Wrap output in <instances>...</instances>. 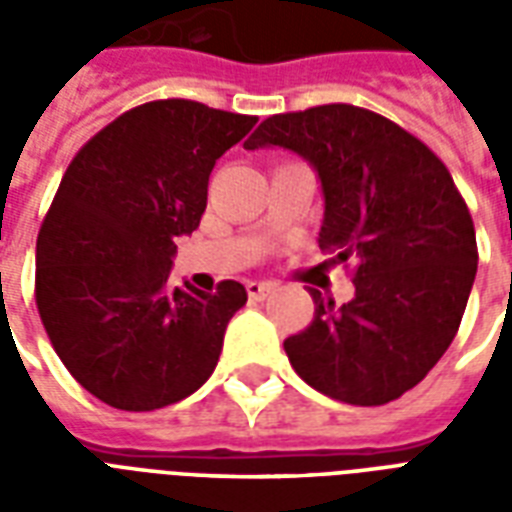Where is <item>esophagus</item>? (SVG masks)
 Wrapping results in <instances>:
<instances>
[{
    "label": "esophagus",
    "instance_id": "esophagus-1",
    "mask_svg": "<svg viewBox=\"0 0 512 512\" xmlns=\"http://www.w3.org/2000/svg\"><path fill=\"white\" fill-rule=\"evenodd\" d=\"M273 289H276V287H273L271 281H249L247 295L252 297V300H265V297L271 295Z\"/></svg>",
    "mask_w": 512,
    "mask_h": 512
}]
</instances>
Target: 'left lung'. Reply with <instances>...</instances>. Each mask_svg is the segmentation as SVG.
I'll list each match as a JSON object with an SVG mask.
<instances>
[{
  "mask_svg": "<svg viewBox=\"0 0 512 512\" xmlns=\"http://www.w3.org/2000/svg\"><path fill=\"white\" fill-rule=\"evenodd\" d=\"M281 146L324 188L319 247L348 268L345 305L311 289L313 321L284 340L311 388L353 406L412 390L460 329L476 279L470 209L446 164L412 132L350 103L268 116L244 148Z\"/></svg>",
  "mask_w": 512,
  "mask_h": 512,
  "instance_id": "left-lung-1",
  "label": "left lung"
}]
</instances>
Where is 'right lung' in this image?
Segmentation results:
<instances>
[{
	"mask_svg": "<svg viewBox=\"0 0 512 512\" xmlns=\"http://www.w3.org/2000/svg\"><path fill=\"white\" fill-rule=\"evenodd\" d=\"M257 116L151 100L116 116L68 164L36 236L39 319L71 377L103 404L154 412L215 372L247 289L172 287L175 239L207 207L215 162Z\"/></svg>",
	"mask_w": 512,
	"mask_h": 512,
	"instance_id": "1",
	"label": "right lung"
}]
</instances>
